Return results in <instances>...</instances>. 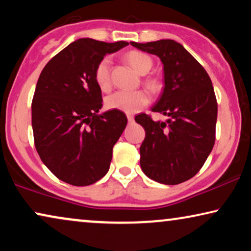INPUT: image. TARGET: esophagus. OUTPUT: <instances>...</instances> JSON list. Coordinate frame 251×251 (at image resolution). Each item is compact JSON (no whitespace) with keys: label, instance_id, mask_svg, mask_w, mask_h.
Instances as JSON below:
<instances>
[{"label":"esophagus","instance_id":"esophagus-1","mask_svg":"<svg viewBox=\"0 0 251 251\" xmlns=\"http://www.w3.org/2000/svg\"><path fill=\"white\" fill-rule=\"evenodd\" d=\"M126 118H128L129 123H132L133 121H135V118H133V115H126Z\"/></svg>","mask_w":251,"mask_h":251}]
</instances>
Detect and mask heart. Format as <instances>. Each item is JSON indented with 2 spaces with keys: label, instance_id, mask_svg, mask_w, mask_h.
I'll return each mask as SVG.
<instances>
[{
  "label": "heart",
  "instance_id": "b5f03b06",
  "mask_svg": "<svg viewBox=\"0 0 251 251\" xmlns=\"http://www.w3.org/2000/svg\"><path fill=\"white\" fill-rule=\"evenodd\" d=\"M126 60L129 64L138 72L139 74H146L152 67V59L143 52L138 51H131L126 54ZM111 58L105 57L99 61L95 70V81L99 89L102 91H108L112 87V76H111ZM150 85H153L152 81L147 82ZM150 96L144 90L136 91H116L114 94L109 95L106 98V107L115 111H121L128 114H133L140 111L143 107L149 104Z\"/></svg>",
  "mask_w": 251,
  "mask_h": 251
}]
</instances>
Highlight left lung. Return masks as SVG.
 <instances>
[{"mask_svg": "<svg viewBox=\"0 0 251 251\" xmlns=\"http://www.w3.org/2000/svg\"><path fill=\"white\" fill-rule=\"evenodd\" d=\"M130 44L162 61L164 89L152 112L169 116L167 122L153 121L145 113L135 118L146 132L140 146V167L157 183L180 184L199 173L214 147L217 100L211 80L176 41Z\"/></svg>", "mask_w": 251, "mask_h": 251, "instance_id": "8db88e82", "label": "left lung"}]
</instances>
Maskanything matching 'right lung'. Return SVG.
Segmentation results:
<instances>
[{"label":"right lung","mask_w":251,"mask_h":251,"mask_svg":"<svg viewBox=\"0 0 251 251\" xmlns=\"http://www.w3.org/2000/svg\"><path fill=\"white\" fill-rule=\"evenodd\" d=\"M128 44L76 40L41 72L32 100L34 144L48 169L65 183L87 186L107 174L128 119L115 109L98 114L102 97L95 70L106 54Z\"/></svg>","instance_id":"obj_1"}]
</instances>
